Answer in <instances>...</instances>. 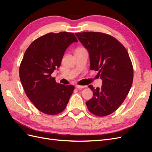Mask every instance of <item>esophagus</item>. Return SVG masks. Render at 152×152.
I'll list each match as a JSON object with an SVG mask.
<instances>
[{"instance_id":"esophagus-1","label":"esophagus","mask_w":152,"mask_h":152,"mask_svg":"<svg viewBox=\"0 0 152 152\" xmlns=\"http://www.w3.org/2000/svg\"><path fill=\"white\" fill-rule=\"evenodd\" d=\"M75 87L77 89H83L85 87V86H79V85H76Z\"/></svg>"}]
</instances>
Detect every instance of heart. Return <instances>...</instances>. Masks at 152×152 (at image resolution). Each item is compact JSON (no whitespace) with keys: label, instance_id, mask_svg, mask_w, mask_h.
I'll return each instance as SVG.
<instances>
[{"label":"heart","instance_id":"obj_1","mask_svg":"<svg viewBox=\"0 0 152 152\" xmlns=\"http://www.w3.org/2000/svg\"><path fill=\"white\" fill-rule=\"evenodd\" d=\"M78 49H79V48H78Z\"/></svg>","mask_w":152,"mask_h":152}]
</instances>
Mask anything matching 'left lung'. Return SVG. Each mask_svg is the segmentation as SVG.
<instances>
[{
	"label": "left lung",
	"instance_id": "8db88e82",
	"mask_svg": "<svg viewBox=\"0 0 152 152\" xmlns=\"http://www.w3.org/2000/svg\"><path fill=\"white\" fill-rule=\"evenodd\" d=\"M89 54L91 70L98 71L102 87L89 85L93 96L86 103L96 116L112 113L120 107L129 92L133 80V68L124 45L112 36L100 32L76 33Z\"/></svg>",
	"mask_w": 152,
	"mask_h": 152
}]
</instances>
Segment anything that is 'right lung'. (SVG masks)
I'll return each instance as SVG.
<instances>
[{"mask_svg":"<svg viewBox=\"0 0 152 152\" xmlns=\"http://www.w3.org/2000/svg\"><path fill=\"white\" fill-rule=\"evenodd\" d=\"M77 42L73 33H49L35 40L26 50L20 78L27 97L39 111L53 115L65 109L74 86L57 84L51 74L60 66L67 48Z\"/></svg>","mask_w":152,"mask_h":152,"instance_id":"right-lung-1","label":"right lung"}]
</instances>
